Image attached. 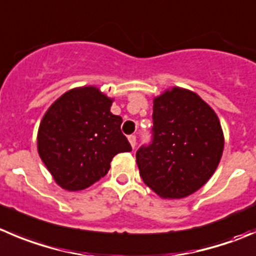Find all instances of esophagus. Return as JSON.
<instances>
[{"label":"esophagus","instance_id":"34e87169","mask_svg":"<svg viewBox=\"0 0 256 256\" xmlns=\"http://www.w3.org/2000/svg\"><path fill=\"white\" fill-rule=\"evenodd\" d=\"M128 142H130L131 148H135V146H136V136L135 135H130V136H128Z\"/></svg>","mask_w":256,"mask_h":256}]
</instances>
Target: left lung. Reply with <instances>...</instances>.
Instances as JSON below:
<instances>
[{
	"instance_id": "8db88e82",
	"label": "left lung",
	"mask_w": 256,
	"mask_h": 256,
	"mask_svg": "<svg viewBox=\"0 0 256 256\" xmlns=\"http://www.w3.org/2000/svg\"><path fill=\"white\" fill-rule=\"evenodd\" d=\"M152 110V144L136 152L140 176L162 199H182L204 186L219 165L220 120L196 92L178 86L154 98Z\"/></svg>"
}]
</instances>
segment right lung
<instances>
[{
  "label": "right lung",
  "mask_w": 256,
  "mask_h": 256,
  "mask_svg": "<svg viewBox=\"0 0 256 256\" xmlns=\"http://www.w3.org/2000/svg\"><path fill=\"white\" fill-rule=\"evenodd\" d=\"M112 98L92 85L71 88L44 112L37 151L58 186L78 191L110 170L114 156L131 146L121 132L122 118L111 112Z\"/></svg>",
  "instance_id": "obj_1"
}]
</instances>
